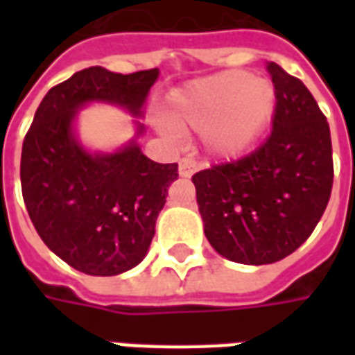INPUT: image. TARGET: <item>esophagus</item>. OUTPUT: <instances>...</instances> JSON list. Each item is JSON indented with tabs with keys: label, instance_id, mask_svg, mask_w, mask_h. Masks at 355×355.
Listing matches in <instances>:
<instances>
[{
	"label": "esophagus",
	"instance_id": "1",
	"mask_svg": "<svg viewBox=\"0 0 355 355\" xmlns=\"http://www.w3.org/2000/svg\"><path fill=\"white\" fill-rule=\"evenodd\" d=\"M198 169V163L190 159V157H184V159H180L178 163V173H180V177H192L193 173Z\"/></svg>",
	"mask_w": 355,
	"mask_h": 355
}]
</instances>
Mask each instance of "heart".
Here are the masks:
<instances>
[{
  "label": "heart",
  "instance_id": "b5f03b06",
  "mask_svg": "<svg viewBox=\"0 0 355 355\" xmlns=\"http://www.w3.org/2000/svg\"><path fill=\"white\" fill-rule=\"evenodd\" d=\"M275 110L272 83L241 70L190 81L169 96L171 125L203 131V144L218 157H238L254 146ZM167 132H175L167 127Z\"/></svg>",
  "mask_w": 355,
  "mask_h": 355
}]
</instances>
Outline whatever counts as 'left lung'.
<instances>
[{"instance_id":"8db88e82","label":"left lung","mask_w":355,"mask_h":355,"mask_svg":"<svg viewBox=\"0 0 355 355\" xmlns=\"http://www.w3.org/2000/svg\"><path fill=\"white\" fill-rule=\"evenodd\" d=\"M275 91L272 132L236 162L196 173L203 230L216 253L272 264L310 238L333 188L327 117L302 81L268 62Z\"/></svg>"}]
</instances>
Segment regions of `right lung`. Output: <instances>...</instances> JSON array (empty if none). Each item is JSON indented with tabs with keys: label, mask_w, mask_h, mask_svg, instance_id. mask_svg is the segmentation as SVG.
<instances>
[{
	"label": "right lung",
	"mask_w": 355,
	"mask_h": 355,
	"mask_svg": "<svg viewBox=\"0 0 355 355\" xmlns=\"http://www.w3.org/2000/svg\"><path fill=\"white\" fill-rule=\"evenodd\" d=\"M157 76V68L116 73L91 66L76 72L49 89L22 142L28 215L43 243L83 274H123L144 259L178 165L152 162L135 140L114 154H89L73 137V119L93 101L140 116Z\"/></svg>",
	"instance_id": "1"
}]
</instances>
